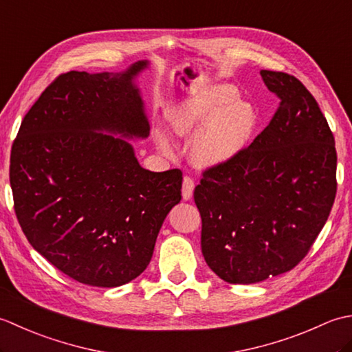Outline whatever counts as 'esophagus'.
I'll list each match as a JSON object with an SVG mask.
<instances>
[{
	"instance_id": "1",
	"label": "esophagus",
	"mask_w": 352,
	"mask_h": 352,
	"mask_svg": "<svg viewBox=\"0 0 352 352\" xmlns=\"http://www.w3.org/2000/svg\"><path fill=\"white\" fill-rule=\"evenodd\" d=\"M193 189H195V184H193L192 178H190V177H184V178H183V189H182L183 199H184V201L192 199V197H193Z\"/></svg>"
}]
</instances>
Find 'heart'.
<instances>
[{
    "mask_svg": "<svg viewBox=\"0 0 352 352\" xmlns=\"http://www.w3.org/2000/svg\"><path fill=\"white\" fill-rule=\"evenodd\" d=\"M170 130L183 139L195 138L190 160L198 168H221L243 153L256 133L258 113L248 101L239 100L234 87L214 85L189 94L169 110ZM164 154L172 146L164 134H157Z\"/></svg>",
    "mask_w": 352,
    "mask_h": 352,
    "instance_id": "b5f03b06",
    "label": "heart"
}]
</instances>
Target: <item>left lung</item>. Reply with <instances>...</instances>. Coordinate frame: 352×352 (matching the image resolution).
I'll list each match as a JSON object with an SVG mask.
<instances>
[{
	"instance_id": "8db88e82",
	"label": "left lung",
	"mask_w": 352,
	"mask_h": 352,
	"mask_svg": "<svg viewBox=\"0 0 352 352\" xmlns=\"http://www.w3.org/2000/svg\"><path fill=\"white\" fill-rule=\"evenodd\" d=\"M280 107L231 163L210 168L195 188L201 250L231 284H252L294 269L325 226L336 198L334 138L300 80L261 69Z\"/></svg>"
}]
</instances>
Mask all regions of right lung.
Returning a JSON list of instances; mask_svg holds the SVG:
<instances>
[{"label":"right lung","instance_id":"obj_1","mask_svg":"<svg viewBox=\"0 0 352 352\" xmlns=\"http://www.w3.org/2000/svg\"><path fill=\"white\" fill-rule=\"evenodd\" d=\"M121 72L62 74L28 110L13 142L10 186L33 248L78 283L118 287L145 271L170 208L180 169L142 168L129 140L149 122L136 78Z\"/></svg>","mask_w":352,"mask_h":352}]
</instances>
